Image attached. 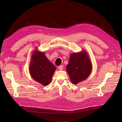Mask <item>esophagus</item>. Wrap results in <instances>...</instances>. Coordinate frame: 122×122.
Wrapping results in <instances>:
<instances>
[{
  "label": "esophagus",
  "mask_w": 122,
  "mask_h": 122,
  "mask_svg": "<svg viewBox=\"0 0 122 122\" xmlns=\"http://www.w3.org/2000/svg\"><path fill=\"white\" fill-rule=\"evenodd\" d=\"M58 69H59V70H60V71H61V70H62V69H63V66H58Z\"/></svg>",
  "instance_id": "esophagus-1"
}]
</instances>
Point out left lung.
<instances>
[{
    "mask_svg": "<svg viewBox=\"0 0 122 122\" xmlns=\"http://www.w3.org/2000/svg\"><path fill=\"white\" fill-rule=\"evenodd\" d=\"M92 63L88 53L85 50L70 54L69 62L66 66L71 82L74 84L85 80L92 71Z\"/></svg>",
    "mask_w": 122,
    "mask_h": 122,
    "instance_id": "1",
    "label": "left lung"
}]
</instances>
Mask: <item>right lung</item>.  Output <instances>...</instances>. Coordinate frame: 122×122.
Listing matches in <instances>:
<instances>
[{
	"mask_svg": "<svg viewBox=\"0 0 122 122\" xmlns=\"http://www.w3.org/2000/svg\"><path fill=\"white\" fill-rule=\"evenodd\" d=\"M56 66L45 56L44 52L34 50L31 57L29 72L35 81L43 86L48 85L51 81Z\"/></svg>",
	"mask_w": 122,
	"mask_h": 122,
	"instance_id": "add662e5",
	"label": "right lung"
}]
</instances>
